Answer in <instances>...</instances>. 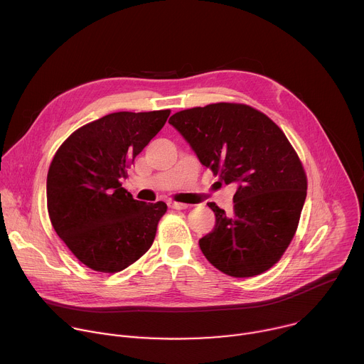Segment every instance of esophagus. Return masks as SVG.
<instances>
[{
  "instance_id": "1",
  "label": "esophagus",
  "mask_w": 364,
  "mask_h": 364,
  "mask_svg": "<svg viewBox=\"0 0 364 364\" xmlns=\"http://www.w3.org/2000/svg\"><path fill=\"white\" fill-rule=\"evenodd\" d=\"M168 205L171 207V209H176V210H184L188 207V204H184V203H178V201H168Z\"/></svg>"
}]
</instances>
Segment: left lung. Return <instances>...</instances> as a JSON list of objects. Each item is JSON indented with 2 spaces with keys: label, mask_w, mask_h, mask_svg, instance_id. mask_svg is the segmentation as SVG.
<instances>
[{
  "label": "left lung",
  "mask_w": 364,
  "mask_h": 364,
  "mask_svg": "<svg viewBox=\"0 0 364 364\" xmlns=\"http://www.w3.org/2000/svg\"><path fill=\"white\" fill-rule=\"evenodd\" d=\"M168 122L213 176L237 184L230 215L209 203L216 225L198 240L207 261L235 278L272 268L296 232L306 197L302 163L282 129L261 111L229 102L180 111Z\"/></svg>",
  "instance_id": "obj_1"
}]
</instances>
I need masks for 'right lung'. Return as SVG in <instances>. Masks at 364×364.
I'll list each match as a JSON object with an SVG mask.
<instances>
[{"mask_svg": "<svg viewBox=\"0 0 364 364\" xmlns=\"http://www.w3.org/2000/svg\"><path fill=\"white\" fill-rule=\"evenodd\" d=\"M170 112H115L89 122L59 146L50 163V222L70 252L96 272L128 268L155 239L167 204L134 200L122 180Z\"/></svg>", "mask_w": 364, "mask_h": 364, "instance_id": "1", "label": "right lung"}]
</instances>
